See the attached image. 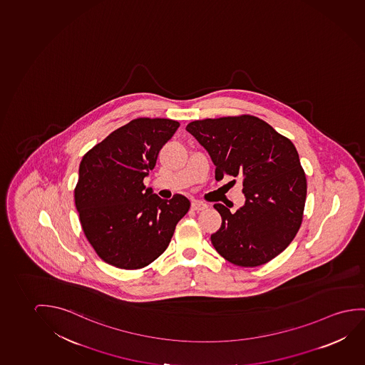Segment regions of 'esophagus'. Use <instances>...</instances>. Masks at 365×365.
<instances>
[{
	"label": "esophagus",
	"instance_id": "obj_1",
	"mask_svg": "<svg viewBox=\"0 0 365 365\" xmlns=\"http://www.w3.org/2000/svg\"><path fill=\"white\" fill-rule=\"evenodd\" d=\"M192 208H193L195 211H203V210H206L207 205L201 201H193L192 202Z\"/></svg>",
	"mask_w": 365,
	"mask_h": 365
}]
</instances>
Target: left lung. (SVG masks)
<instances>
[{"label": "left lung", "instance_id": "8db88e82", "mask_svg": "<svg viewBox=\"0 0 365 365\" xmlns=\"http://www.w3.org/2000/svg\"><path fill=\"white\" fill-rule=\"evenodd\" d=\"M225 175L243 180L245 205L231 213L216 203L222 225L211 235L213 247L231 264L255 267L269 262L290 245L302 221L307 177L295 145L269 124L252 115L227 116L190 123Z\"/></svg>", "mask_w": 365, "mask_h": 365}]
</instances>
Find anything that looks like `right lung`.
I'll return each mask as SVG.
<instances>
[{
    "mask_svg": "<svg viewBox=\"0 0 365 365\" xmlns=\"http://www.w3.org/2000/svg\"><path fill=\"white\" fill-rule=\"evenodd\" d=\"M178 128L170 119H134L81 159L75 206L85 236L106 264L137 269L153 262L190 210L187 197L162 200L143 183Z\"/></svg>",
    "mask_w": 365,
    "mask_h": 365,
    "instance_id": "1",
    "label": "right lung"
}]
</instances>
